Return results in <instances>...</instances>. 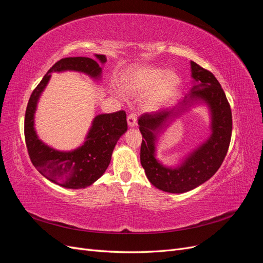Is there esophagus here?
<instances>
[{
    "label": "esophagus",
    "instance_id": "34e87169",
    "mask_svg": "<svg viewBox=\"0 0 263 263\" xmlns=\"http://www.w3.org/2000/svg\"><path fill=\"white\" fill-rule=\"evenodd\" d=\"M127 123H128V126L135 127L137 125V114L136 113H130L128 116H127Z\"/></svg>",
    "mask_w": 263,
    "mask_h": 263
}]
</instances>
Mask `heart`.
<instances>
[{
    "label": "heart",
    "instance_id": "obj_1",
    "mask_svg": "<svg viewBox=\"0 0 263 263\" xmlns=\"http://www.w3.org/2000/svg\"><path fill=\"white\" fill-rule=\"evenodd\" d=\"M181 83L180 77L172 70L164 71L154 67H140L129 70L122 80V89L132 95L144 94L152 90L148 103L151 106L160 105L172 98Z\"/></svg>",
    "mask_w": 263,
    "mask_h": 263
}]
</instances>
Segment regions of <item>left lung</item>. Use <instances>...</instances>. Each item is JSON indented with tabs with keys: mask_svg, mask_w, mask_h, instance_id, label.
<instances>
[{
	"mask_svg": "<svg viewBox=\"0 0 263 263\" xmlns=\"http://www.w3.org/2000/svg\"><path fill=\"white\" fill-rule=\"evenodd\" d=\"M192 77L198 85L193 87L191 99L208 103L212 112V136L194 150L179 168H165L155 158L156 130L176 112L174 108L146 113L138 119L142 135L140 162L150 183L169 193H184L211 179L220 168L227 155L233 130L232 109L220 83L211 71L191 61ZM182 103V102H181ZM177 114V112H176Z\"/></svg>",
	"mask_w": 263,
	"mask_h": 263,
	"instance_id": "1",
	"label": "left lung"
}]
</instances>
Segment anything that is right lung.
I'll return each instance as SVG.
<instances>
[{"label": "right lung", "mask_w": 263, "mask_h": 263, "mask_svg": "<svg viewBox=\"0 0 263 263\" xmlns=\"http://www.w3.org/2000/svg\"><path fill=\"white\" fill-rule=\"evenodd\" d=\"M102 63L104 54H95ZM73 70L93 78L101 76L97 60L86 57H69L57 61L31 93L24 123V135L31 163L45 178L67 189H84L105 172L117 140L127 130L125 110L101 114L94 118L84 144L73 151L61 153L49 148L38 139L34 129V113L39 95L48 83L53 71Z\"/></svg>", "instance_id": "obj_1"}]
</instances>
